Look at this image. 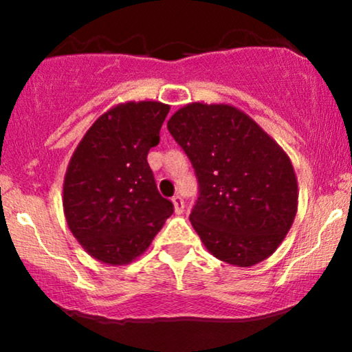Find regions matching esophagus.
Listing matches in <instances>:
<instances>
[{
  "mask_svg": "<svg viewBox=\"0 0 352 352\" xmlns=\"http://www.w3.org/2000/svg\"><path fill=\"white\" fill-rule=\"evenodd\" d=\"M172 201H173V205H175V213H182V212H184V208H185V201H184V199H182L180 195H175V197H173Z\"/></svg>",
  "mask_w": 352,
  "mask_h": 352,
  "instance_id": "esophagus-1",
  "label": "esophagus"
}]
</instances>
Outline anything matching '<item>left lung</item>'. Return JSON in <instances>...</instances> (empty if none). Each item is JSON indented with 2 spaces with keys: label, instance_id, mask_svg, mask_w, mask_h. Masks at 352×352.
I'll use <instances>...</instances> for the list:
<instances>
[{
  "label": "left lung",
  "instance_id": "1",
  "mask_svg": "<svg viewBox=\"0 0 352 352\" xmlns=\"http://www.w3.org/2000/svg\"><path fill=\"white\" fill-rule=\"evenodd\" d=\"M167 129L199 182L190 221L225 263L253 266L285 240L298 208L293 165L254 120L223 104L193 102Z\"/></svg>",
  "mask_w": 352,
  "mask_h": 352
}]
</instances>
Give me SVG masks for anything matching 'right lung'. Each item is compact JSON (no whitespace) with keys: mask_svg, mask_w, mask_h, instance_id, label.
<instances>
[{"mask_svg":"<svg viewBox=\"0 0 352 352\" xmlns=\"http://www.w3.org/2000/svg\"><path fill=\"white\" fill-rule=\"evenodd\" d=\"M168 111L167 104L152 100L111 109L72 155L64 179V213L72 235L104 263L125 265L142 254L173 213L147 162Z\"/></svg>","mask_w":352,"mask_h":352,"instance_id":"right-lung-1","label":"right lung"}]
</instances>
